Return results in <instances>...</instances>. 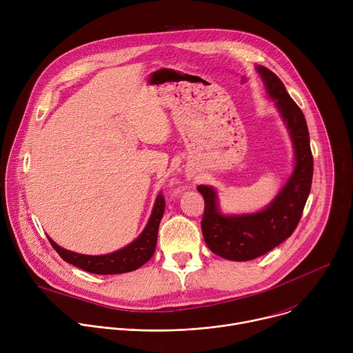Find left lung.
I'll return each mask as SVG.
<instances>
[{"instance_id":"obj_1","label":"left lung","mask_w":353,"mask_h":353,"mask_svg":"<svg viewBox=\"0 0 353 353\" xmlns=\"http://www.w3.org/2000/svg\"><path fill=\"white\" fill-rule=\"evenodd\" d=\"M257 71L286 124L294 148L296 163L292 176L275 199L257 214L222 215L218 208L216 191L210 185L196 187L205 201L201 221L204 240L212 253L232 261L254 260L285 241L303 214L313 180V155L303 112L271 70L259 65Z\"/></svg>"}]
</instances>
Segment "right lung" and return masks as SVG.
<instances>
[{"instance_id": "add662e5", "label": "right lung", "mask_w": 353, "mask_h": 353, "mask_svg": "<svg viewBox=\"0 0 353 353\" xmlns=\"http://www.w3.org/2000/svg\"><path fill=\"white\" fill-rule=\"evenodd\" d=\"M163 212H165V196L159 194L155 201L152 215H150L143 232L131 244L125 245L121 250L114 251V253L105 254V256L78 254V253H74V251L60 247L50 237L48 240L64 261L83 271H88L90 274L112 275V274L131 272L142 267L146 261L150 260V257L154 256L155 248H157V240H158V229H159V223L163 216Z\"/></svg>"}]
</instances>
